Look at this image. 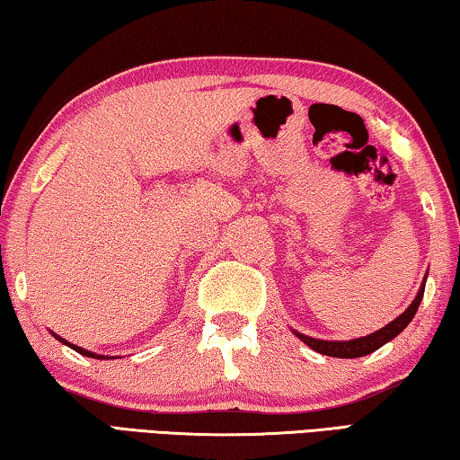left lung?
Segmentation results:
<instances>
[{"label":"left lung","mask_w":460,"mask_h":460,"mask_svg":"<svg viewBox=\"0 0 460 460\" xmlns=\"http://www.w3.org/2000/svg\"><path fill=\"white\" fill-rule=\"evenodd\" d=\"M426 278H428V274L424 276V282H422V286H420L414 302H411V305L406 310H403V313L398 318H395V321L385 324L384 329L367 334V337L353 339V341H323V339L306 337V334H302L298 331H294V334L302 342H306L310 349H314L316 353H323V355H329V357H339V359H355V357L369 355L373 351H377L379 347H384L385 342L398 337V334L410 324V321L414 318L416 310L420 306V302H422V298H424Z\"/></svg>","instance_id":"8db88e82"}]
</instances>
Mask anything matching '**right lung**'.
Returning <instances> with one entry per match:
<instances>
[{
	"label": "right lung",
	"instance_id": "right-lung-1",
	"mask_svg": "<svg viewBox=\"0 0 460 460\" xmlns=\"http://www.w3.org/2000/svg\"><path fill=\"white\" fill-rule=\"evenodd\" d=\"M54 337H57V334H54ZM60 342H65V345H68L71 349H75L76 353H81V355H84V357H93V359H111V357H105V355H97V353H91V351H87V349H83V347H76V345H71V342H66L65 339H60V337H57Z\"/></svg>",
	"mask_w": 460,
	"mask_h": 460
}]
</instances>
